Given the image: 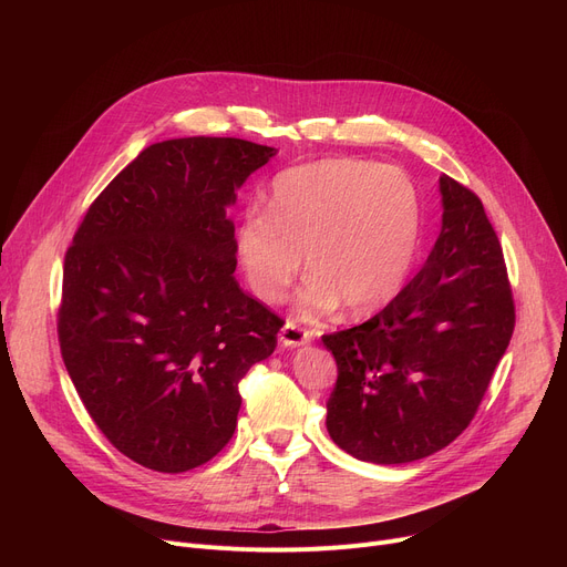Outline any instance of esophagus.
I'll list each match as a JSON object with an SVG mask.
<instances>
[{"instance_id":"esophagus-1","label":"esophagus","mask_w":567,"mask_h":567,"mask_svg":"<svg viewBox=\"0 0 567 567\" xmlns=\"http://www.w3.org/2000/svg\"><path fill=\"white\" fill-rule=\"evenodd\" d=\"M315 338V331L306 329V326L296 323L293 319H287L285 326L280 329V342L285 347H301Z\"/></svg>"}]
</instances>
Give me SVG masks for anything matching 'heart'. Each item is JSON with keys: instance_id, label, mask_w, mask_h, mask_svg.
I'll return each instance as SVG.
<instances>
[{"instance_id": "heart-1", "label": "heart", "mask_w": 567, "mask_h": 567, "mask_svg": "<svg viewBox=\"0 0 567 567\" xmlns=\"http://www.w3.org/2000/svg\"><path fill=\"white\" fill-rule=\"evenodd\" d=\"M423 199L413 178L363 158H323L280 172L268 212L250 208L236 229V255L257 299L276 303L301 271L312 274L306 312L344 303L368 315L404 287L421 246Z\"/></svg>"}]
</instances>
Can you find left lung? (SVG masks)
<instances>
[{
  "mask_svg": "<svg viewBox=\"0 0 567 567\" xmlns=\"http://www.w3.org/2000/svg\"><path fill=\"white\" fill-rule=\"evenodd\" d=\"M439 186L443 225L419 276L372 319L321 338L338 363L326 427L374 464L423 460L455 441L515 331L508 268L481 197L445 174Z\"/></svg>",
  "mask_w": 567,
  "mask_h": 567,
  "instance_id": "left-lung-1",
  "label": "left lung"
}]
</instances>
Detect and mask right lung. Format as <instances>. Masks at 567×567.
<instances>
[{"label":"right lung","instance_id":"right-lung-1","mask_svg":"<svg viewBox=\"0 0 567 567\" xmlns=\"http://www.w3.org/2000/svg\"><path fill=\"white\" fill-rule=\"evenodd\" d=\"M276 156L238 137L144 152L92 202L64 257L56 336L96 427L161 473L216 457L238 381L268 359L282 319L238 287L236 188Z\"/></svg>","mask_w":567,"mask_h":567}]
</instances>
